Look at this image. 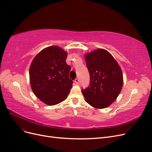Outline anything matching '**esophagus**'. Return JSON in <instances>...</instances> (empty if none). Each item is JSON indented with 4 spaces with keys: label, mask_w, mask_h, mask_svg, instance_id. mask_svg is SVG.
<instances>
[{
    "label": "esophagus",
    "mask_w": 152,
    "mask_h": 152,
    "mask_svg": "<svg viewBox=\"0 0 152 152\" xmlns=\"http://www.w3.org/2000/svg\"><path fill=\"white\" fill-rule=\"evenodd\" d=\"M74 82H75V83H79V78H77V79H75V80H74Z\"/></svg>",
    "instance_id": "esophagus-1"
}]
</instances>
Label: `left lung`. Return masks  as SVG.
<instances>
[{"label":"left lung","instance_id":"left-lung-1","mask_svg":"<svg viewBox=\"0 0 152 152\" xmlns=\"http://www.w3.org/2000/svg\"><path fill=\"white\" fill-rule=\"evenodd\" d=\"M90 84L82 89L86 102L96 108H107L116 100L123 86L118 63L107 50L96 49L85 55Z\"/></svg>","mask_w":152,"mask_h":152}]
</instances>
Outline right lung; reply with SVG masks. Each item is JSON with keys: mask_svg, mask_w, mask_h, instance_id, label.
<instances>
[{"mask_svg": "<svg viewBox=\"0 0 152 152\" xmlns=\"http://www.w3.org/2000/svg\"><path fill=\"white\" fill-rule=\"evenodd\" d=\"M67 53L53 45L37 54L30 67L31 89L35 95L48 105L65 100L70 93L73 81L69 78L70 66L67 65Z\"/></svg>", "mask_w": 152, "mask_h": 152, "instance_id": "obj_1", "label": "right lung"}]
</instances>
